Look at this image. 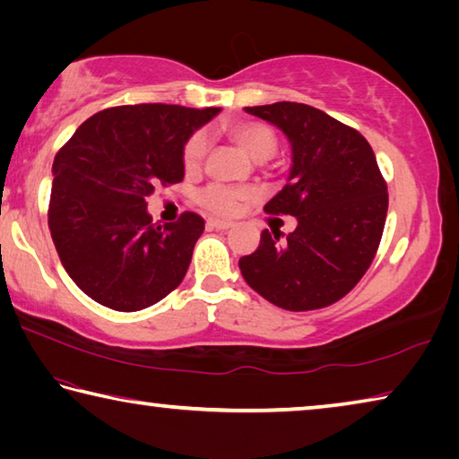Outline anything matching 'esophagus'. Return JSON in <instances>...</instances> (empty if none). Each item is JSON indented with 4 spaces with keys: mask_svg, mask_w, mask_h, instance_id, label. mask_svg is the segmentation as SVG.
<instances>
[{
    "mask_svg": "<svg viewBox=\"0 0 459 459\" xmlns=\"http://www.w3.org/2000/svg\"><path fill=\"white\" fill-rule=\"evenodd\" d=\"M206 227L208 229H216V230H229L235 227V224L229 222V221H219V219H208L206 221Z\"/></svg>",
    "mask_w": 459,
    "mask_h": 459,
    "instance_id": "obj_1",
    "label": "esophagus"
}]
</instances>
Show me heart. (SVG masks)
Masks as SVG:
<instances>
[{"mask_svg":"<svg viewBox=\"0 0 459 459\" xmlns=\"http://www.w3.org/2000/svg\"><path fill=\"white\" fill-rule=\"evenodd\" d=\"M232 139L251 155L255 161H265L277 150V135L265 123L259 121H238L229 127ZM208 152V135L204 131H196L188 137L182 150V161L188 172H196L204 161ZM253 198L251 190L229 188V186L212 184L200 192V204L216 214H235L247 200Z\"/></svg>","mask_w":459,"mask_h":459,"instance_id":"1","label":"heart"}]
</instances>
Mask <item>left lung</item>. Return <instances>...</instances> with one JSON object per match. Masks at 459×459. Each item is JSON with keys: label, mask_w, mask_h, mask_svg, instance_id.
<instances>
[{"label": "left lung", "mask_w": 459, "mask_h": 459, "mask_svg": "<svg viewBox=\"0 0 459 459\" xmlns=\"http://www.w3.org/2000/svg\"><path fill=\"white\" fill-rule=\"evenodd\" d=\"M245 111L281 129L291 145L287 184L265 212L291 214L298 227L285 240L263 230L257 251L238 259L240 273L277 307L330 306L367 273L383 237L388 194L375 152L316 107L283 100Z\"/></svg>", "instance_id": "left-lung-1"}]
</instances>
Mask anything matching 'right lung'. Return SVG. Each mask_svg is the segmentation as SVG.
Wrapping results in <instances>:
<instances>
[{"instance_id":"right-lung-1","label":"right lung","mask_w":459,"mask_h":459,"mask_svg":"<svg viewBox=\"0 0 459 459\" xmlns=\"http://www.w3.org/2000/svg\"><path fill=\"white\" fill-rule=\"evenodd\" d=\"M219 107L145 103L105 108L74 131L52 164L48 227L66 273L97 304L139 312L174 291L204 221L152 222L145 198L184 180V143Z\"/></svg>"}]
</instances>
